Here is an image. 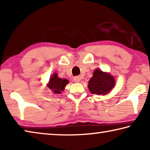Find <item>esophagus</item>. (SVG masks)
<instances>
[{"label": "esophagus", "instance_id": "34e87169", "mask_svg": "<svg viewBox=\"0 0 150 150\" xmlns=\"http://www.w3.org/2000/svg\"><path fill=\"white\" fill-rule=\"evenodd\" d=\"M80 79H81L80 77H77H77H74V81H75V82H76V83L79 82Z\"/></svg>", "mask_w": 150, "mask_h": 150}]
</instances>
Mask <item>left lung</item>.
<instances>
[{"label": "left lung", "mask_w": 150, "mask_h": 150, "mask_svg": "<svg viewBox=\"0 0 150 150\" xmlns=\"http://www.w3.org/2000/svg\"><path fill=\"white\" fill-rule=\"evenodd\" d=\"M115 84V79L111 75L96 69L93 77L88 81V87L92 94L105 95L110 92Z\"/></svg>", "instance_id": "8db88e82"}]
</instances>
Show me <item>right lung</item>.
<instances>
[{
  "label": "right lung",
  "instance_id": "right-lung-1",
  "mask_svg": "<svg viewBox=\"0 0 150 150\" xmlns=\"http://www.w3.org/2000/svg\"><path fill=\"white\" fill-rule=\"evenodd\" d=\"M69 81L65 79H61L57 77V73H55L50 78V83L48 85L51 90H52L54 93L61 94L62 91L64 90L66 85L68 84Z\"/></svg>",
  "mask_w": 150,
  "mask_h": 150
}]
</instances>
